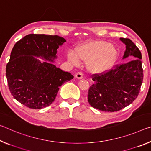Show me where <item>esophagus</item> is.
<instances>
[{"label":"esophagus","instance_id":"esophagus-1","mask_svg":"<svg viewBox=\"0 0 151 151\" xmlns=\"http://www.w3.org/2000/svg\"><path fill=\"white\" fill-rule=\"evenodd\" d=\"M75 77L78 79H81V78H83V74L81 72H78L77 73H76Z\"/></svg>","mask_w":151,"mask_h":151}]
</instances>
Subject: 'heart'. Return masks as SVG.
I'll return each instance as SVG.
<instances>
[{
	"instance_id": "obj_1",
	"label": "heart",
	"mask_w": 151,
	"mask_h": 151,
	"mask_svg": "<svg viewBox=\"0 0 151 151\" xmlns=\"http://www.w3.org/2000/svg\"><path fill=\"white\" fill-rule=\"evenodd\" d=\"M67 56L75 65L79 64L80 60L87 62L91 72L101 73L113 66L118 58V51L111 43L97 40L84 43L76 47L75 53L70 52Z\"/></svg>"
}]
</instances>
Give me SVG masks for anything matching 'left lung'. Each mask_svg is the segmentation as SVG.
<instances>
[{
    "label": "left lung",
    "instance_id": "obj_1",
    "mask_svg": "<svg viewBox=\"0 0 151 151\" xmlns=\"http://www.w3.org/2000/svg\"><path fill=\"white\" fill-rule=\"evenodd\" d=\"M126 45L123 59H131L117 64L108 71L94 74V83L88 92V102L104 111H119L131 104L138 97L143 81L142 54L128 38H120Z\"/></svg>",
    "mask_w": 151,
    "mask_h": 151
}]
</instances>
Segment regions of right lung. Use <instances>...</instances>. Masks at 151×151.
Masks as SVG:
<instances>
[{"label":"right lung","mask_w":151,"mask_h":151,"mask_svg":"<svg viewBox=\"0 0 151 151\" xmlns=\"http://www.w3.org/2000/svg\"><path fill=\"white\" fill-rule=\"evenodd\" d=\"M65 42L58 35L33 33L16 43L6 64V76L9 90L17 101L32 109L49 106L60 87L73 79L70 73L35 58L53 63L57 49Z\"/></svg>","instance_id":"right-lung-1"}]
</instances>
